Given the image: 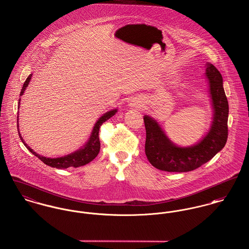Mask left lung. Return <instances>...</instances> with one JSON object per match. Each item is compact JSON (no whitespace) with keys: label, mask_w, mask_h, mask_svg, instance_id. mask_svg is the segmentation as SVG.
Wrapping results in <instances>:
<instances>
[{"label":"left lung","mask_w":249,"mask_h":249,"mask_svg":"<svg viewBox=\"0 0 249 249\" xmlns=\"http://www.w3.org/2000/svg\"><path fill=\"white\" fill-rule=\"evenodd\" d=\"M206 75L214 109L213 121L209 133L196 146L179 147L170 142L155 120L144 117L146 128L145 152L148 161L156 168L167 172H188L210 161L225 146L228 140L229 103L223 79L218 70L208 64Z\"/></svg>","instance_id":"left-lung-1"}]
</instances>
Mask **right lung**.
I'll return each mask as SVG.
<instances>
[{
    "mask_svg": "<svg viewBox=\"0 0 249 249\" xmlns=\"http://www.w3.org/2000/svg\"><path fill=\"white\" fill-rule=\"evenodd\" d=\"M31 77H32V74L28 76V78L24 82L23 87H22L21 91H20V95L23 94L25 88H26V87H28ZM18 106H19V100H18ZM116 113H117V110H112V111H109L106 114H104L103 117H100V119L97 121V123L94 127V130L92 132L91 137H90L88 144L85 146V147L75 151L71 154H69V155L64 156V157H59V158H46V157H43V156L37 154L30 146H27V144H25V142L22 139L20 133L18 131V132L19 138L22 141V143L24 144V146H26L35 156H36L39 160L43 161L45 164H47L49 166H52V167H55V168H68V167H71V166L72 167H79V166L87 164V163L90 162L93 159H95L97 157V155L99 154L100 149H101V142H100V137H99L100 128L106 120H108L110 117H113ZM18 117H17V127L18 129Z\"/></svg>",
    "mask_w": 249,
    "mask_h": 249,
    "instance_id": "obj_1",
    "label": "right lung"
}]
</instances>
